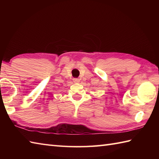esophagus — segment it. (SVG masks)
I'll use <instances>...</instances> for the list:
<instances>
[{
  "label": "esophagus",
  "instance_id": "obj_1",
  "mask_svg": "<svg viewBox=\"0 0 159 159\" xmlns=\"http://www.w3.org/2000/svg\"><path fill=\"white\" fill-rule=\"evenodd\" d=\"M73 81H74V83H79L80 79H73Z\"/></svg>",
  "mask_w": 159,
  "mask_h": 159
}]
</instances>
